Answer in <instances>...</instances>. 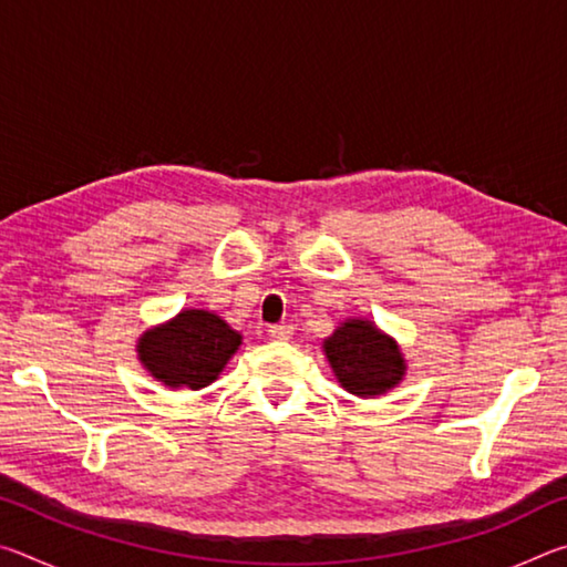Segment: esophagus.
Instances as JSON below:
<instances>
[{
    "instance_id": "obj_1",
    "label": "esophagus",
    "mask_w": 567,
    "mask_h": 567,
    "mask_svg": "<svg viewBox=\"0 0 567 567\" xmlns=\"http://www.w3.org/2000/svg\"><path fill=\"white\" fill-rule=\"evenodd\" d=\"M267 334H270V340H290L295 334V328L292 324H272L270 330H267Z\"/></svg>"
}]
</instances>
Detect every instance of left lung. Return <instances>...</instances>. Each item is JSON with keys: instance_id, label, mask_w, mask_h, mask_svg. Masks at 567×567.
Wrapping results in <instances>:
<instances>
[{"instance_id": "left-lung-1", "label": "left lung", "mask_w": 567, "mask_h": 567, "mask_svg": "<svg viewBox=\"0 0 567 567\" xmlns=\"http://www.w3.org/2000/svg\"><path fill=\"white\" fill-rule=\"evenodd\" d=\"M324 354L342 388L370 398L398 385L405 375V360L398 344L368 320H350L324 340Z\"/></svg>"}]
</instances>
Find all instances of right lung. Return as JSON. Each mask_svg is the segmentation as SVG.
<instances>
[{
  "label": "right lung",
  "instance_id": "right-lung-1",
  "mask_svg": "<svg viewBox=\"0 0 567 567\" xmlns=\"http://www.w3.org/2000/svg\"><path fill=\"white\" fill-rule=\"evenodd\" d=\"M239 342L243 338L217 315L185 310L142 334L140 360L165 385L199 390L217 380Z\"/></svg>",
  "mask_w": 567,
  "mask_h": 567
}]
</instances>
